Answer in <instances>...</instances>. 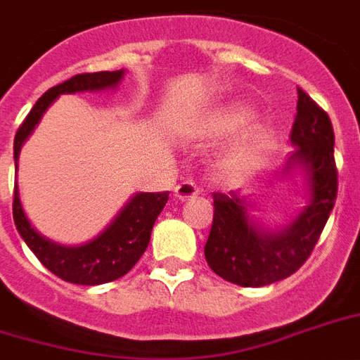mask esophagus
Masks as SVG:
<instances>
[{
  "label": "esophagus",
  "instance_id": "obj_1",
  "mask_svg": "<svg viewBox=\"0 0 360 360\" xmlns=\"http://www.w3.org/2000/svg\"><path fill=\"white\" fill-rule=\"evenodd\" d=\"M174 196L177 198V200H188V198H196L198 196V186L192 183V181H181L179 185L175 186L174 188Z\"/></svg>",
  "mask_w": 360,
  "mask_h": 360
}]
</instances>
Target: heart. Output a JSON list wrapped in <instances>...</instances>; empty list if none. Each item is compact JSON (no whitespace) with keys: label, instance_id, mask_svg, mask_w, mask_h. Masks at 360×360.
<instances>
[{"label":"heart","instance_id":"1","mask_svg":"<svg viewBox=\"0 0 360 360\" xmlns=\"http://www.w3.org/2000/svg\"><path fill=\"white\" fill-rule=\"evenodd\" d=\"M254 120V112L245 104H230L213 114L203 124V132L211 138H228L245 130ZM273 149V136L262 127L246 130L239 140L226 151L222 168L228 177L239 179L269 157Z\"/></svg>","mask_w":360,"mask_h":360}]
</instances>
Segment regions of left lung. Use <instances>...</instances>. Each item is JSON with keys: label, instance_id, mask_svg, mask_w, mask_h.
<instances>
[{"label": "left lung", "instance_id": "obj_1", "mask_svg": "<svg viewBox=\"0 0 360 360\" xmlns=\"http://www.w3.org/2000/svg\"><path fill=\"white\" fill-rule=\"evenodd\" d=\"M297 115L291 129L295 151L285 172H307L310 200L284 230H263L248 217L246 198L237 192H213V226L205 243V259L214 273L231 284L259 288L288 278L312 254L335 207L338 172L335 132L329 115L297 87Z\"/></svg>", "mask_w": 360, "mask_h": 360}]
</instances>
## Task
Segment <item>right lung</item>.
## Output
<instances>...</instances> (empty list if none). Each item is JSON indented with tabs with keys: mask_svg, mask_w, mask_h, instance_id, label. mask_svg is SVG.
Instances as JSON below:
<instances>
[{
	"mask_svg": "<svg viewBox=\"0 0 360 360\" xmlns=\"http://www.w3.org/2000/svg\"><path fill=\"white\" fill-rule=\"evenodd\" d=\"M124 70H103V72H84L69 78L59 86L50 87L31 108L24 123L20 124L14 136V168L18 169L20 149L33 132L35 124L50 104L63 93L101 91L115 87L123 78ZM169 192H138L121 209L114 222L93 240L82 246H63L48 240L31 226L20 203L18 186L14 185L13 219L16 230L39 257L44 267L65 282L82 285L106 284L129 273L146 252L155 220L168 202Z\"/></svg>",
	"mask_w": 360,
	"mask_h": 360,
	"instance_id": "1",
	"label": "right lung"
}]
</instances>
